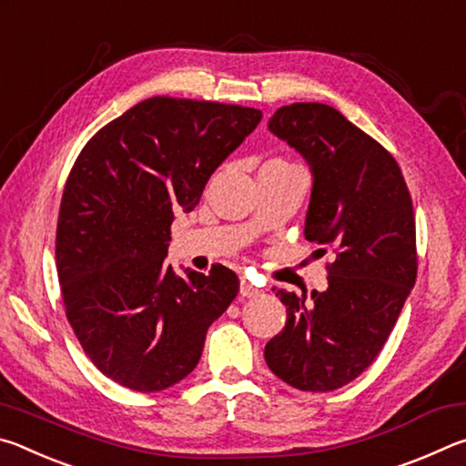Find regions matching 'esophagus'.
Instances as JSON below:
<instances>
[{
    "label": "esophagus",
    "mask_w": 466,
    "mask_h": 466,
    "mask_svg": "<svg viewBox=\"0 0 466 466\" xmlns=\"http://www.w3.org/2000/svg\"><path fill=\"white\" fill-rule=\"evenodd\" d=\"M240 294H242L244 298H255V296L261 294V289H258L252 281L242 279V281H240Z\"/></svg>",
    "instance_id": "obj_1"
}]
</instances>
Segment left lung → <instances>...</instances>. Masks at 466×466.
<instances>
[{"mask_svg":"<svg viewBox=\"0 0 466 466\" xmlns=\"http://www.w3.org/2000/svg\"><path fill=\"white\" fill-rule=\"evenodd\" d=\"M267 129L309 164L304 236L337 257L325 291H278L288 320L265 360L298 390H335L376 360L415 286L411 195L394 157L333 106H281Z\"/></svg>","mask_w":466,"mask_h":466,"instance_id":"1","label":"left lung"}]
</instances>
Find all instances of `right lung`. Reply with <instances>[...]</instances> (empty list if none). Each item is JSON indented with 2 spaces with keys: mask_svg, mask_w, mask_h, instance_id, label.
I'll use <instances>...</instances> for the list:
<instances>
[{
  "mask_svg": "<svg viewBox=\"0 0 466 466\" xmlns=\"http://www.w3.org/2000/svg\"><path fill=\"white\" fill-rule=\"evenodd\" d=\"M257 108L154 96L77 156L57 222L67 320L102 374L139 392L183 380L238 294L228 267L167 265L170 224L195 209L216 168L261 121Z\"/></svg>",
  "mask_w": 466,
  "mask_h": 466,
  "instance_id": "obj_1",
  "label": "right lung"
}]
</instances>
